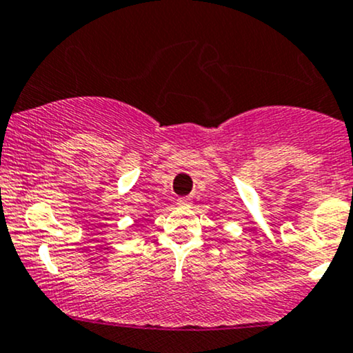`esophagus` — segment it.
<instances>
[{
  "label": "esophagus",
  "mask_w": 353,
  "mask_h": 353,
  "mask_svg": "<svg viewBox=\"0 0 353 353\" xmlns=\"http://www.w3.org/2000/svg\"><path fill=\"white\" fill-rule=\"evenodd\" d=\"M190 202H192V199H190V197H179V199H177V205H181V207H188V205H190Z\"/></svg>",
  "instance_id": "obj_1"
}]
</instances>
